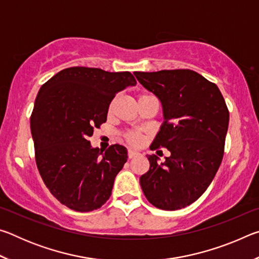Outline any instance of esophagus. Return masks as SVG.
Masks as SVG:
<instances>
[{"instance_id":"1","label":"esophagus","mask_w":259,"mask_h":259,"mask_svg":"<svg viewBox=\"0 0 259 259\" xmlns=\"http://www.w3.org/2000/svg\"><path fill=\"white\" fill-rule=\"evenodd\" d=\"M137 155H138V152L133 151V150H129L128 151V157H129V159H134V157L137 156Z\"/></svg>"}]
</instances>
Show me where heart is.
Instances as JSON below:
<instances>
[{"label": "heart", "instance_id": "heart-1", "mask_svg": "<svg viewBox=\"0 0 259 259\" xmlns=\"http://www.w3.org/2000/svg\"><path fill=\"white\" fill-rule=\"evenodd\" d=\"M152 96L153 95H150V94H140L138 100L146 98V97H152ZM111 108H112V105H111V107H109V109ZM123 136H124L125 142L129 143L130 145H133V146H138L143 143V136L139 133H136V131H126Z\"/></svg>", "mask_w": 259, "mask_h": 259}]
</instances>
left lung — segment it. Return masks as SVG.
Masks as SVG:
<instances>
[{
    "label": "left lung",
    "mask_w": 259,
    "mask_h": 259,
    "mask_svg": "<svg viewBox=\"0 0 259 259\" xmlns=\"http://www.w3.org/2000/svg\"><path fill=\"white\" fill-rule=\"evenodd\" d=\"M135 75L163 106L164 123L150 148L171 153L162 164L156 155H146L150 169L140 176V186L156 208H185L203 194L222 163L229 108L218 87L191 69Z\"/></svg>",
    "instance_id": "left-lung-1"
}]
</instances>
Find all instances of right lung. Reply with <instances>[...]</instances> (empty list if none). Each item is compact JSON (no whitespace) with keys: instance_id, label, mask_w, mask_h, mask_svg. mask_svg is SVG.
<instances>
[{"instance_id":"add662e5","label":"right lung","mask_w":259,"mask_h":259,"mask_svg":"<svg viewBox=\"0 0 259 259\" xmlns=\"http://www.w3.org/2000/svg\"><path fill=\"white\" fill-rule=\"evenodd\" d=\"M136 83L130 72L77 66L57 73L38 91L30 116L35 161L51 194L67 208L93 211L111 196L128 152L119 144L99 151L88 138L106 122L115 95Z\"/></svg>"}]
</instances>
